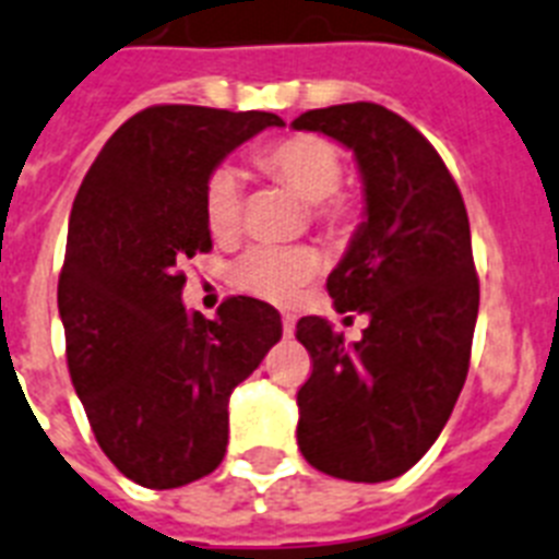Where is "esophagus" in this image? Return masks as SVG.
Masks as SVG:
<instances>
[{
	"mask_svg": "<svg viewBox=\"0 0 559 559\" xmlns=\"http://www.w3.org/2000/svg\"><path fill=\"white\" fill-rule=\"evenodd\" d=\"M293 332H295V318L293 316H284V335L293 337Z\"/></svg>",
	"mask_w": 559,
	"mask_h": 559,
	"instance_id": "esophagus-1",
	"label": "esophagus"
}]
</instances>
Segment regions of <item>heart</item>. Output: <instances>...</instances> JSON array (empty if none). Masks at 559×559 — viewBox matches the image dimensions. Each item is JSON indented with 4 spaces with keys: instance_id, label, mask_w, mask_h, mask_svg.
Instances as JSON below:
<instances>
[{
    "instance_id": "obj_1",
    "label": "heart",
    "mask_w": 559,
    "mask_h": 559,
    "mask_svg": "<svg viewBox=\"0 0 559 559\" xmlns=\"http://www.w3.org/2000/svg\"><path fill=\"white\" fill-rule=\"evenodd\" d=\"M258 167L295 195L309 201V213L318 224L337 233L352 218V204L337 192L341 156L326 139L295 133L258 150ZM241 176L233 167L210 173L204 187V222L210 236L227 241L241 227ZM321 270V255L312 247H252L238 258L229 278L243 293L266 301H289Z\"/></svg>"
}]
</instances>
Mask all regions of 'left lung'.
I'll list each match as a JSON object with an SVG mask.
<instances>
[{
	"label": "left lung",
	"instance_id": "left-lung-1",
	"mask_svg": "<svg viewBox=\"0 0 559 559\" xmlns=\"http://www.w3.org/2000/svg\"><path fill=\"white\" fill-rule=\"evenodd\" d=\"M293 128L330 135L358 162L364 222L326 289L337 312L369 318L355 344L326 318L298 321L312 358L298 447L323 475L392 480L429 452L466 383L480 304L466 204L438 150L386 107H321Z\"/></svg>",
	"mask_w": 559,
	"mask_h": 559
}]
</instances>
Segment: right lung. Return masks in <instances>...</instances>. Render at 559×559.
Here are the masks:
<instances>
[{"label": "right lung", "mask_w": 559, "mask_h": 559, "mask_svg": "<svg viewBox=\"0 0 559 559\" xmlns=\"http://www.w3.org/2000/svg\"><path fill=\"white\" fill-rule=\"evenodd\" d=\"M275 112L158 105L107 139L76 192L59 316L102 452L147 489L210 475L227 452L233 389L281 341L270 304L238 295L207 321L181 304L185 272L210 252L204 187Z\"/></svg>", "instance_id": "add662e5"}]
</instances>
